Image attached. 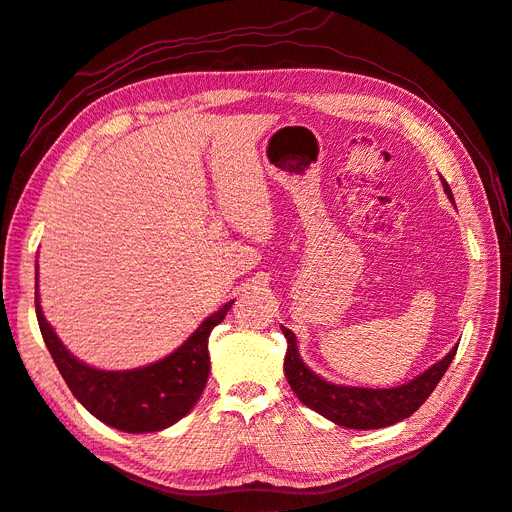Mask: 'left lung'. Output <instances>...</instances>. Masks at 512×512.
Returning <instances> with one entry per match:
<instances>
[{"instance_id": "1", "label": "left lung", "mask_w": 512, "mask_h": 512, "mask_svg": "<svg viewBox=\"0 0 512 512\" xmlns=\"http://www.w3.org/2000/svg\"><path fill=\"white\" fill-rule=\"evenodd\" d=\"M440 181L444 194L455 205V198L451 188H448V183L442 177ZM282 333L288 339L284 374L294 395H297L299 401H303L307 408L316 410L335 425L348 429H380L412 416L423 406V401L433 393V389H436L444 376V371L455 359V352L459 346L455 344L444 359L433 363L421 376H416L406 384L393 386V389H363V386L333 384L320 378L316 371H312L303 363L299 354L297 335L286 327H282Z\"/></svg>"}]
</instances>
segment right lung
Returning a JSON list of instances; mask_svg holds the SVG:
<instances>
[{"mask_svg":"<svg viewBox=\"0 0 512 512\" xmlns=\"http://www.w3.org/2000/svg\"><path fill=\"white\" fill-rule=\"evenodd\" d=\"M235 301H228L218 312L207 316L185 342L164 359L121 371L91 367L61 344L46 322L36 273V316L44 344L49 348L61 378L87 412L104 425L126 433L162 431L188 414L205 391L209 378V335L226 318Z\"/></svg>","mask_w":512,"mask_h":512,"instance_id":"1","label":"right lung"}]
</instances>
